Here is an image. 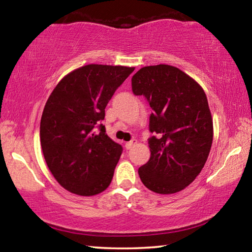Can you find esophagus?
<instances>
[{"instance_id": "esophagus-1", "label": "esophagus", "mask_w": 252, "mask_h": 252, "mask_svg": "<svg viewBox=\"0 0 252 252\" xmlns=\"http://www.w3.org/2000/svg\"><path fill=\"white\" fill-rule=\"evenodd\" d=\"M135 143H136V140H135V139H132L131 141H129V142H126V146H125V147H126V150H130V149H131L132 147H133Z\"/></svg>"}]
</instances>
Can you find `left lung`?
Returning a JSON list of instances; mask_svg holds the SVG:
<instances>
[{
	"mask_svg": "<svg viewBox=\"0 0 252 252\" xmlns=\"http://www.w3.org/2000/svg\"><path fill=\"white\" fill-rule=\"evenodd\" d=\"M132 91L143 95L153 112L149 138L151 156L139 168L144 186L161 194L185 189L201 172L213 139L206 93L176 66H144L132 76Z\"/></svg>",
	"mask_w": 252,
	"mask_h": 252,
	"instance_id": "obj_1",
	"label": "left lung"
}]
</instances>
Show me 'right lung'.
I'll return each mask as SVG.
<instances>
[{
    "mask_svg": "<svg viewBox=\"0 0 252 252\" xmlns=\"http://www.w3.org/2000/svg\"><path fill=\"white\" fill-rule=\"evenodd\" d=\"M134 67L89 64L65 75L51 93L40 125L51 173L64 189L94 195L112 181L123 149L105 133V106Z\"/></svg>",
    "mask_w": 252,
    "mask_h": 252,
    "instance_id": "right-lung-1",
    "label": "right lung"
}]
</instances>
